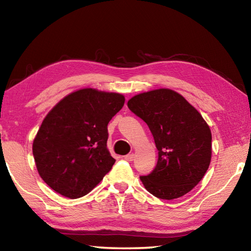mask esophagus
Segmentation results:
<instances>
[{
    "mask_svg": "<svg viewBox=\"0 0 251 251\" xmlns=\"http://www.w3.org/2000/svg\"><path fill=\"white\" fill-rule=\"evenodd\" d=\"M124 159L126 161H133V159H134V153H128V154H126V156L124 157Z\"/></svg>",
    "mask_w": 251,
    "mask_h": 251,
    "instance_id": "obj_1",
    "label": "esophagus"
}]
</instances>
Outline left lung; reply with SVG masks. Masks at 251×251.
Returning a JSON list of instances; mask_svg holds the SVG:
<instances>
[{
	"label": "left lung",
	"mask_w": 251,
	"mask_h": 251,
	"mask_svg": "<svg viewBox=\"0 0 251 251\" xmlns=\"http://www.w3.org/2000/svg\"><path fill=\"white\" fill-rule=\"evenodd\" d=\"M129 110L148 125L158 149L154 169L140 180L156 198L173 200L190 192L207 171L212 134L186 100L169 89L135 95Z\"/></svg>",
	"instance_id": "obj_1"
}]
</instances>
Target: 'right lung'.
<instances>
[{"label": "right lung", "mask_w": 251, "mask_h": 251, "mask_svg": "<svg viewBox=\"0 0 251 251\" xmlns=\"http://www.w3.org/2000/svg\"><path fill=\"white\" fill-rule=\"evenodd\" d=\"M118 93L83 89L62 99L43 121L33 143L39 176L57 193L78 199L112 169L107 124L124 106Z\"/></svg>", "instance_id": "obj_1"}]
</instances>
